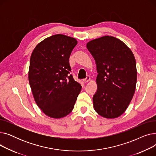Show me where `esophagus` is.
I'll return each mask as SVG.
<instances>
[{
    "label": "esophagus",
    "instance_id": "esophagus-1",
    "mask_svg": "<svg viewBox=\"0 0 156 156\" xmlns=\"http://www.w3.org/2000/svg\"><path fill=\"white\" fill-rule=\"evenodd\" d=\"M90 80V76H87L85 78L83 79V81L84 83H87V82H88V81Z\"/></svg>",
    "mask_w": 156,
    "mask_h": 156
}]
</instances>
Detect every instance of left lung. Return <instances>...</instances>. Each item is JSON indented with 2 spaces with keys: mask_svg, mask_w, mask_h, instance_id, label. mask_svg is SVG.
Listing matches in <instances>:
<instances>
[{
  "mask_svg": "<svg viewBox=\"0 0 156 156\" xmlns=\"http://www.w3.org/2000/svg\"><path fill=\"white\" fill-rule=\"evenodd\" d=\"M87 47L98 73L94 109L104 118H118L125 112L135 94L137 71L134 55L124 42L112 36L90 41Z\"/></svg>",
  "mask_w": 156,
  "mask_h": 156,
  "instance_id": "1",
  "label": "left lung"
}]
</instances>
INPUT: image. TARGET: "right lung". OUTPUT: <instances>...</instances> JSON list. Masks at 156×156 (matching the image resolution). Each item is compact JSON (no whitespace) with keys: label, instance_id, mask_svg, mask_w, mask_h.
Masks as SVG:
<instances>
[{"label":"right lung","instance_id":"1","mask_svg":"<svg viewBox=\"0 0 156 156\" xmlns=\"http://www.w3.org/2000/svg\"><path fill=\"white\" fill-rule=\"evenodd\" d=\"M77 40L62 34L49 37L40 42L30 61L29 83L37 105L53 118L69 114L81 86L69 75V59Z\"/></svg>","mask_w":156,"mask_h":156}]
</instances>
